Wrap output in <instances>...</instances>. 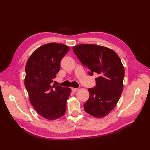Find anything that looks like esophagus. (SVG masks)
I'll return each mask as SVG.
<instances>
[{"instance_id": "1", "label": "esophagus", "mask_w": 150, "mask_h": 150, "mask_svg": "<svg viewBox=\"0 0 150 150\" xmlns=\"http://www.w3.org/2000/svg\"><path fill=\"white\" fill-rule=\"evenodd\" d=\"M72 91H73L74 93H75V92H76V91H78V88H72Z\"/></svg>"}]
</instances>
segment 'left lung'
I'll use <instances>...</instances> for the list:
<instances>
[{
    "label": "left lung",
    "mask_w": 150,
    "mask_h": 150,
    "mask_svg": "<svg viewBox=\"0 0 150 150\" xmlns=\"http://www.w3.org/2000/svg\"><path fill=\"white\" fill-rule=\"evenodd\" d=\"M72 49L89 74L98 76L95 87L88 89L84 110L94 117L105 116L115 108L123 89L125 69L120 58L112 49L96 44H79Z\"/></svg>",
    "instance_id": "1"
}]
</instances>
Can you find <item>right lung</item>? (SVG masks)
Segmentation results:
<instances>
[{
    "mask_svg": "<svg viewBox=\"0 0 150 150\" xmlns=\"http://www.w3.org/2000/svg\"><path fill=\"white\" fill-rule=\"evenodd\" d=\"M69 50V46L62 44H44L31 54L26 63L24 84L30 104L39 115L49 120L65 114L71 93L69 88L52 84L61 61Z\"/></svg>",
    "mask_w": 150,
    "mask_h": 150,
    "instance_id": "right-lung-1",
    "label": "right lung"
}]
</instances>
